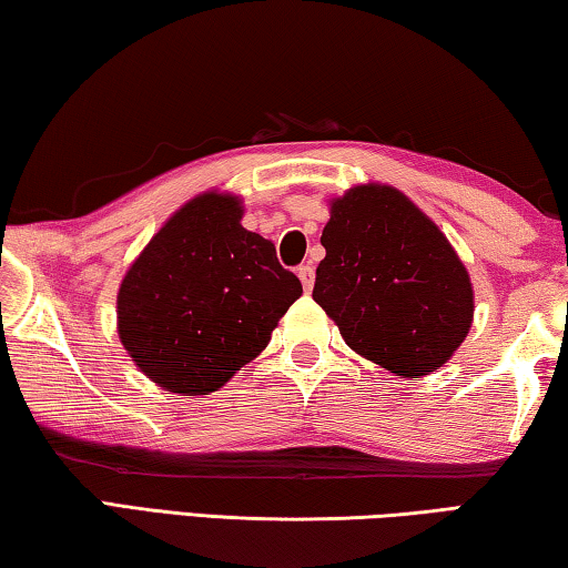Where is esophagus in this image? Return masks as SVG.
<instances>
[{
    "label": "esophagus",
    "mask_w": 568,
    "mask_h": 568,
    "mask_svg": "<svg viewBox=\"0 0 568 568\" xmlns=\"http://www.w3.org/2000/svg\"><path fill=\"white\" fill-rule=\"evenodd\" d=\"M297 277H301V283L305 291H313V283H315V267L311 263H305L297 267Z\"/></svg>",
    "instance_id": "obj_1"
}]
</instances>
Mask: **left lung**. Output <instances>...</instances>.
I'll return each mask as SVG.
<instances>
[{
    "instance_id": "8db88e82",
    "label": "left lung",
    "mask_w": 568,
    "mask_h": 568,
    "mask_svg": "<svg viewBox=\"0 0 568 568\" xmlns=\"http://www.w3.org/2000/svg\"><path fill=\"white\" fill-rule=\"evenodd\" d=\"M313 301L363 358L403 378L438 371L474 321L464 263L434 220L390 185L331 203Z\"/></svg>"
}]
</instances>
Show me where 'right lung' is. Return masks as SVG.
Instances as JSON below:
<instances>
[{"instance_id": "right-lung-1", "label": "right lung", "mask_w": 568, "mask_h": 568, "mask_svg": "<svg viewBox=\"0 0 568 568\" xmlns=\"http://www.w3.org/2000/svg\"><path fill=\"white\" fill-rule=\"evenodd\" d=\"M240 200L205 192L182 205L130 265L118 333L160 388L207 396L257 358L303 293L275 245L243 225Z\"/></svg>"}]
</instances>
